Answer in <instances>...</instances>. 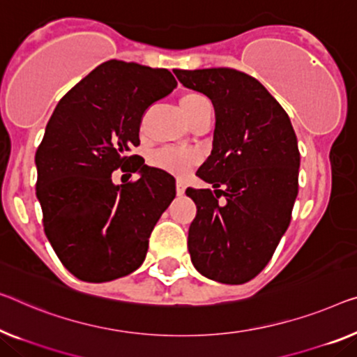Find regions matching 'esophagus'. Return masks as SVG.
I'll list each match as a JSON object with an SVG mask.
<instances>
[{
    "label": "esophagus",
    "instance_id": "1",
    "mask_svg": "<svg viewBox=\"0 0 357 357\" xmlns=\"http://www.w3.org/2000/svg\"><path fill=\"white\" fill-rule=\"evenodd\" d=\"M184 190H185V184L183 183V181H178V183H176V192H178V195H183Z\"/></svg>",
    "mask_w": 357,
    "mask_h": 357
}]
</instances>
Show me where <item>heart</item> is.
Masks as SVG:
<instances>
[{"label":"heart","instance_id":"obj_1","mask_svg":"<svg viewBox=\"0 0 357 357\" xmlns=\"http://www.w3.org/2000/svg\"><path fill=\"white\" fill-rule=\"evenodd\" d=\"M179 107L189 123H192L197 116L202 115V112L211 109V102L202 93L190 91L179 99ZM151 162L153 167L160 168L163 172L176 174V176H185L199 165L200 155L190 149L163 147L153 153Z\"/></svg>","mask_w":357,"mask_h":357}]
</instances>
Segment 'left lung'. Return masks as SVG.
<instances>
[{
	"mask_svg": "<svg viewBox=\"0 0 357 357\" xmlns=\"http://www.w3.org/2000/svg\"><path fill=\"white\" fill-rule=\"evenodd\" d=\"M173 72L185 88L210 98L216 115L211 155L197 172L215 194L185 190L197 205L190 259L211 280L245 284L269 263L290 225L300 168L294 126L247 73L226 67Z\"/></svg>",
	"mask_w": 357,
	"mask_h": 357,
	"instance_id": "1",
	"label": "left lung"
}]
</instances>
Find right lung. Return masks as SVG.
<instances>
[{"label": "right lung", "instance_id": "obj_1", "mask_svg": "<svg viewBox=\"0 0 357 357\" xmlns=\"http://www.w3.org/2000/svg\"><path fill=\"white\" fill-rule=\"evenodd\" d=\"M167 68L107 61L59 100L36 149V199L61 263L84 282H109L142 264L176 181L131 155L144 112L176 88ZM137 172L114 185L115 169ZM131 176V174H130Z\"/></svg>", "mask_w": 357, "mask_h": 357}]
</instances>
